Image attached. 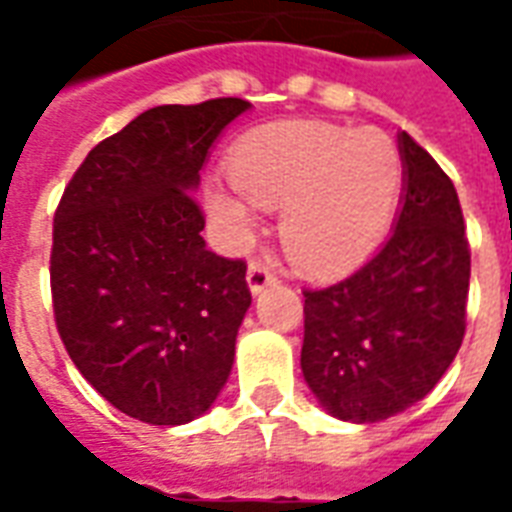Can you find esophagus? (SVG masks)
Masks as SVG:
<instances>
[{"mask_svg": "<svg viewBox=\"0 0 512 512\" xmlns=\"http://www.w3.org/2000/svg\"><path fill=\"white\" fill-rule=\"evenodd\" d=\"M274 279H277L274 277V271H271V266L263 263V260H252L249 268H246V282H249V290H252V293L266 290Z\"/></svg>", "mask_w": 512, "mask_h": 512, "instance_id": "esophagus-1", "label": "esophagus"}]
</instances>
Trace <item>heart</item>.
Segmentation results:
<instances>
[{
  "label": "heart",
  "mask_w": 512,
  "mask_h": 512,
  "mask_svg": "<svg viewBox=\"0 0 512 512\" xmlns=\"http://www.w3.org/2000/svg\"><path fill=\"white\" fill-rule=\"evenodd\" d=\"M237 191L211 186L208 208L235 244L257 233L255 205L282 211L279 238L307 274L359 266L384 238L403 158L381 128L290 120L246 134L230 153Z\"/></svg>",
  "instance_id": "b5f03b06"
}]
</instances>
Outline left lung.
Returning a JSON list of instances; mask_svg holds the SVG:
<instances>
[{
	"instance_id": "1",
	"label": "left lung",
	"mask_w": 512,
	"mask_h": 512,
	"mask_svg": "<svg viewBox=\"0 0 512 512\" xmlns=\"http://www.w3.org/2000/svg\"><path fill=\"white\" fill-rule=\"evenodd\" d=\"M403 200L351 277L304 290L301 373L332 417L381 422L428 395L466 332L472 252L452 180L403 131Z\"/></svg>"
}]
</instances>
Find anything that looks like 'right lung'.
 <instances>
[{"instance_id":"add662e5","label":"right lung","mask_w":512,"mask_h":512,"mask_svg":"<svg viewBox=\"0 0 512 512\" xmlns=\"http://www.w3.org/2000/svg\"><path fill=\"white\" fill-rule=\"evenodd\" d=\"M249 106L147 109L87 153L57 205V332L98 395L147 425L205 414L233 367L246 263L205 246L194 191L216 136Z\"/></svg>"}]
</instances>
